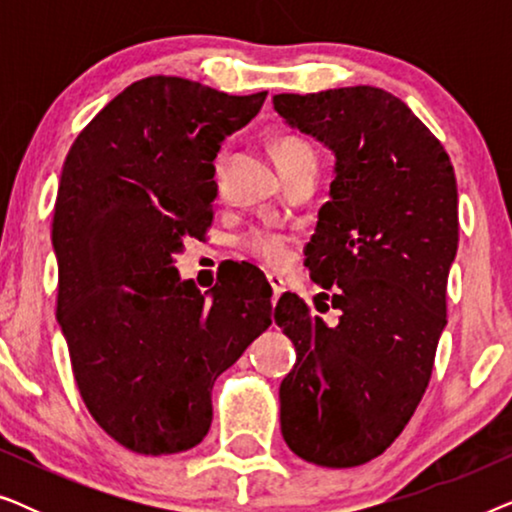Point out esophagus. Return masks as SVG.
Listing matches in <instances>:
<instances>
[{
	"mask_svg": "<svg viewBox=\"0 0 512 512\" xmlns=\"http://www.w3.org/2000/svg\"><path fill=\"white\" fill-rule=\"evenodd\" d=\"M268 282H270V286H272V293H275V300L282 296V293L286 291V282H284V277L282 275H277V272H270L268 275Z\"/></svg>",
	"mask_w": 512,
	"mask_h": 512,
	"instance_id": "obj_1",
	"label": "esophagus"
}]
</instances>
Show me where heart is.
Instances as JSON below:
<instances>
[{"instance_id": "heart-1", "label": "heart", "mask_w": 512, "mask_h": 512, "mask_svg": "<svg viewBox=\"0 0 512 512\" xmlns=\"http://www.w3.org/2000/svg\"><path fill=\"white\" fill-rule=\"evenodd\" d=\"M275 153L279 163L284 160H298V158H317L314 146L307 139L298 135H284L277 139ZM223 165L219 163V174ZM247 249L258 258H263L270 265H284L291 256V237L279 233V230H254L247 237Z\"/></svg>"}]
</instances>
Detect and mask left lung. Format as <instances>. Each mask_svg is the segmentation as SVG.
I'll list each match as a JSON object with an SVG mask.
<instances>
[{"mask_svg":"<svg viewBox=\"0 0 512 512\" xmlns=\"http://www.w3.org/2000/svg\"><path fill=\"white\" fill-rule=\"evenodd\" d=\"M272 104L335 156L305 265L340 310L326 324L296 293L279 298L275 321L296 347L279 387L282 436L310 464L361 466L394 443L429 387L459 244L457 179L443 144L387 90Z\"/></svg>","mask_w":512,"mask_h":512,"instance_id":"obj_1","label":"left lung"}]
</instances>
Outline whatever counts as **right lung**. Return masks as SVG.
<instances>
[{
    "label": "right lung",
    "mask_w": 512,
    "mask_h": 512,
    "mask_svg": "<svg viewBox=\"0 0 512 512\" xmlns=\"http://www.w3.org/2000/svg\"><path fill=\"white\" fill-rule=\"evenodd\" d=\"M265 95L149 76L81 130L62 165L58 324L88 412L137 454L198 445L216 377L272 324V289L256 265H237L205 293L174 268L188 237L212 226L221 142Z\"/></svg>",
    "instance_id": "right-lung-1"
}]
</instances>
